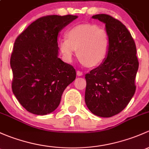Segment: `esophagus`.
<instances>
[{
  "instance_id": "obj_1",
  "label": "esophagus",
  "mask_w": 149,
  "mask_h": 149,
  "mask_svg": "<svg viewBox=\"0 0 149 149\" xmlns=\"http://www.w3.org/2000/svg\"><path fill=\"white\" fill-rule=\"evenodd\" d=\"M77 74L78 76H82V75L83 74V73H82V72L77 70Z\"/></svg>"
}]
</instances>
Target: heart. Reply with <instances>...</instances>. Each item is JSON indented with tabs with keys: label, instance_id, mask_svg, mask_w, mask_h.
Returning a JSON list of instances; mask_svg holds the SVG:
<instances>
[{
	"label": "heart",
	"instance_id": "heart-1",
	"mask_svg": "<svg viewBox=\"0 0 149 149\" xmlns=\"http://www.w3.org/2000/svg\"><path fill=\"white\" fill-rule=\"evenodd\" d=\"M67 37L59 40V50L67 62L77 54L84 65L97 66L105 60L110 51L108 31L95 24L74 25L67 30Z\"/></svg>",
	"mask_w": 149,
	"mask_h": 149
}]
</instances>
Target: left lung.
<instances>
[{"label":"left lung","instance_id":"1","mask_svg":"<svg viewBox=\"0 0 149 149\" xmlns=\"http://www.w3.org/2000/svg\"><path fill=\"white\" fill-rule=\"evenodd\" d=\"M93 18L105 24L110 47L103 63L85 74V103L93 114L109 118L120 113L135 94L139 63L135 41L124 24L107 14Z\"/></svg>","mask_w":149,"mask_h":149}]
</instances>
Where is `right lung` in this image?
Returning <instances> with one entry per match:
<instances>
[{"label": "right lung", "instance_id": "obj_1", "mask_svg": "<svg viewBox=\"0 0 149 149\" xmlns=\"http://www.w3.org/2000/svg\"><path fill=\"white\" fill-rule=\"evenodd\" d=\"M77 18L49 15L39 18L21 32L10 56L12 91L27 111L49 114L59 106L64 90L76 78L71 64L58 57L57 38Z\"/></svg>", "mask_w": 149, "mask_h": 149}]
</instances>
